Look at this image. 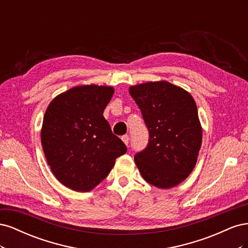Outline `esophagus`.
Wrapping results in <instances>:
<instances>
[{
    "label": "esophagus",
    "mask_w": 248,
    "mask_h": 248,
    "mask_svg": "<svg viewBox=\"0 0 248 248\" xmlns=\"http://www.w3.org/2000/svg\"><path fill=\"white\" fill-rule=\"evenodd\" d=\"M121 139H122L124 144H125L126 146H128V144H129V137H128V136H123Z\"/></svg>",
    "instance_id": "34e87169"
}]
</instances>
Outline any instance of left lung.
Here are the masks:
<instances>
[{
	"instance_id": "8db88e82",
	"label": "left lung",
	"mask_w": 248,
	"mask_h": 248,
	"mask_svg": "<svg viewBox=\"0 0 248 248\" xmlns=\"http://www.w3.org/2000/svg\"><path fill=\"white\" fill-rule=\"evenodd\" d=\"M149 131L147 147L134 155L148 183L170 188L192 171L202 145V127L192 96L169 81L129 88Z\"/></svg>"
}]
</instances>
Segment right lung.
<instances>
[{"label": "right lung", "mask_w": 248, "mask_h": 248, "mask_svg": "<svg viewBox=\"0 0 248 248\" xmlns=\"http://www.w3.org/2000/svg\"><path fill=\"white\" fill-rule=\"evenodd\" d=\"M112 94L111 87H74L57 96L44 115V155L55 177L72 190H92L127 151L103 117Z\"/></svg>", "instance_id": "add662e5"}]
</instances>
